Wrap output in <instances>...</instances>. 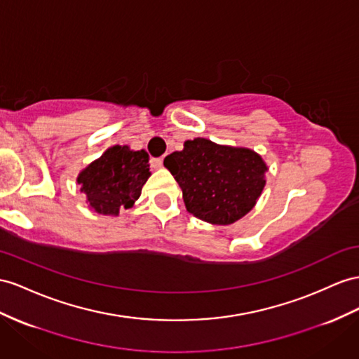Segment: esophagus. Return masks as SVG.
Segmentation results:
<instances>
[{"label": "esophagus", "mask_w": 359, "mask_h": 359, "mask_svg": "<svg viewBox=\"0 0 359 359\" xmlns=\"http://www.w3.org/2000/svg\"><path fill=\"white\" fill-rule=\"evenodd\" d=\"M150 163H151V167H153V168H162L163 161H162L161 158H153V159L150 161Z\"/></svg>", "instance_id": "obj_1"}]
</instances>
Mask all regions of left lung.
I'll return each instance as SVG.
<instances>
[{"label": "left lung", "instance_id": "left-lung-1", "mask_svg": "<svg viewBox=\"0 0 359 359\" xmlns=\"http://www.w3.org/2000/svg\"><path fill=\"white\" fill-rule=\"evenodd\" d=\"M179 183L187 210L210 224L227 226L255 208L269 167L245 147L219 145L206 137L188 140L163 159Z\"/></svg>", "mask_w": 359, "mask_h": 359}]
</instances>
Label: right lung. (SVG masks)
Instances as JSON below:
<instances>
[{
    "mask_svg": "<svg viewBox=\"0 0 359 359\" xmlns=\"http://www.w3.org/2000/svg\"><path fill=\"white\" fill-rule=\"evenodd\" d=\"M150 176L145 150L135 151L128 145H114L79 172L77 183L86 194L90 210L118 217L119 210L135 205Z\"/></svg>",
    "mask_w": 359,
    "mask_h": 359,
    "instance_id": "add662e5",
    "label": "right lung"
}]
</instances>
